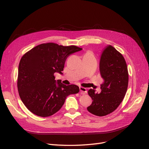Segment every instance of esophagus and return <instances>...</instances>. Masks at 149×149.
I'll use <instances>...</instances> for the list:
<instances>
[{
  "instance_id": "obj_1",
  "label": "esophagus",
  "mask_w": 149,
  "mask_h": 149,
  "mask_svg": "<svg viewBox=\"0 0 149 149\" xmlns=\"http://www.w3.org/2000/svg\"><path fill=\"white\" fill-rule=\"evenodd\" d=\"M79 91H80V92H81V94H84L87 93L86 89L83 88V87H81V86L79 87Z\"/></svg>"
}]
</instances>
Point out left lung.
I'll list each match as a JSON object with an SVG mask.
<instances>
[{"label":"left lung","mask_w":149,"mask_h":149,"mask_svg":"<svg viewBox=\"0 0 149 149\" xmlns=\"http://www.w3.org/2000/svg\"><path fill=\"white\" fill-rule=\"evenodd\" d=\"M100 70L104 83L101 93L90 89L88 93L93 102L87 107L94 115L104 116L115 111L127 91L129 74L124 58L117 49L108 45L104 49L100 62Z\"/></svg>","instance_id":"1"}]
</instances>
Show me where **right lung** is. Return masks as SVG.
Returning a JSON list of instances; mask_svg holds the SVG:
<instances>
[{"label":"right lung","instance_id":"1","mask_svg":"<svg viewBox=\"0 0 149 149\" xmlns=\"http://www.w3.org/2000/svg\"><path fill=\"white\" fill-rule=\"evenodd\" d=\"M82 48L42 43L22 57L19 65L17 88L22 101L33 114L48 117L64 104L66 98L79 91L78 86L56 81L54 74H62L66 58Z\"/></svg>","mask_w":149,"mask_h":149}]
</instances>
